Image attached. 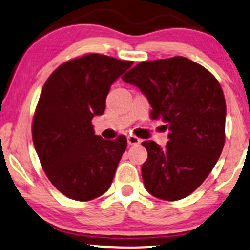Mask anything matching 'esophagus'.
I'll use <instances>...</instances> for the list:
<instances>
[{
	"label": "esophagus",
	"instance_id": "1",
	"mask_svg": "<svg viewBox=\"0 0 250 250\" xmlns=\"http://www.w3.org/2000/svg\"><path fill=\"white\" fill-rule=\"evenodd\" d=\"M127 141H128V145H130V146H134V145L141 144V140H140L139 138H136V136H134V135L128 136Z\"/></svg>",
	"mask_w": 250,
	"mask_h": 250
}]
</instances>
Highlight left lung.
Wrapping results in <instances>:
<instances>
[{"label":"left lung","instance_id":"8db88e82","mask_svg":"<svg viewBox=\"0 0 250 250\" xmlns=\"http://www.w3.org/2000/svg\"><path fill=\"white\" fill-rule=\"evenodd\" d=\"M122 79L141 90L150 117L169 130L166 147L142 142L148 152L141 168L145 188L164 201L185 198L207 179L223 149L227 106L221 85L184 57L142 62Z\"/></svg>","mask_w":250,"mask_h":250}]
</instances>
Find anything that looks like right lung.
<instances>
[{"mask_svg": "<svg viewBox=\"0 0 250 250\" xmlns=\"http://www.w3.org/2000/svg\"><path fill=\"white\" fill-rule=\"evenodd\" d=\"M133 65L103 54H85L57 67L41 90L32 136L49 182L71 199L87 202L110 188L127 139L95 135L111 84Z\"/></svg>", "mask_w": 250, "mask_h": 250, "instance_id": "right-lung-1", "label": "right lung"}]
</instances>
